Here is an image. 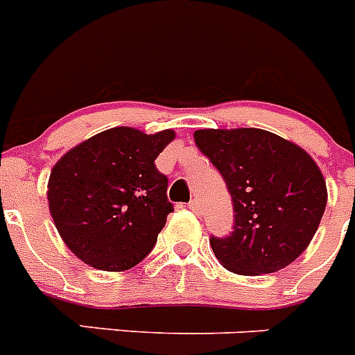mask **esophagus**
<instances>
[{
    "mask_svg": "<svg viewBox=\"0 0 355 355\" xmlns=\"http://www.w3.org/2000/svg\"><path fill=\"white\" fill-rule=\"evenodd\" d=\"M187 207L191 208V210H193L196 215H200L201 211H203V208H201V203L198 200H191V201H189Z\"/></svg>",
    "mask_w": 355,
    "mask_h": 355,
    "instance_id": "obj_1",
    "label": "esophagus"
}]
</instances>
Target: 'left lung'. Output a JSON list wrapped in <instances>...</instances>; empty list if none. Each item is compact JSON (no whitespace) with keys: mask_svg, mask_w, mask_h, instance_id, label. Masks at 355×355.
<instances>
[{"mask_svg":"<svg viewBox=\"0 0 355 355\" xmlns=\"http://www.w3.org/2000/svg\"><path fill=\"white\" fill-rule=\"evenodd\" d=\"M194 141L233 198V231L210 238L215 257L240 275L289 266L326 210V182L315 161L297 145L256 128L200 129Z\"/></svg>","mask_w":355,"mask_h":355,"instance_id":"obj_1","label":"left lung"}]
</instances>
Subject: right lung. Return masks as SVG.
Returning a JSON list of instances; mask_svg holds the SVG:
<instances>
[{"label":"right lung","instance_id":"1","mask_svg":"<svg viewBox=\"0 0 355 355\" xmlns=\"http://www.w3.org/2000/svg\"><path fill=\"white\" fill-rule=\"evenodd\" d=\"M175 138L114 128L66 152L49 178V208L78 259L124 271L148 256L173 211L168 178L154 161Z\"/></svg>","mask_w":355,"mask_h":355}]
</instances>
